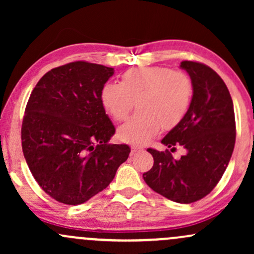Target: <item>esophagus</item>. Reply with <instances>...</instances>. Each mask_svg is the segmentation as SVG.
Here are the masks:
<instances>
[{
	"label": "esophagus",
	"mask_w": 254,
	"mask_h": 254,
	"mask_svg": "<svg viewBox=\"0 0 254 254\" xmlns=\"http://www.w3.org/2000/svg\"><path fill=\"white\" fill-rule=\"evenodd\" d=\"M141 150H142L141 147H136V145H132V147H131V153H130V155H131V156L135 155L136 153H138V151H141Z\"/></svg>",
	"instance_id": "esophagus-1"
}]
</instances>
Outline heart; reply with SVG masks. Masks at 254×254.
<instances>
[{
	"label": "heart",
	"instance_id": "obj_1",
	"mask_svg": "<svg viewBox=\"0 0 254 254\" xmlns=\"http://www.w3.org/2000/svg\"><path fill=\"white\" fill-rule=\"evenodd\" d=\"M193 98V84L183 71L166 66H142L125 71L119 84H104L100 100L115 121L123 122L136 105L138 112L122 125V141L145 144L160 127L171 130L188 115Z\"/></svg>",
	"mask_w": 254,
	"mask_h": 254
}]
</instances>
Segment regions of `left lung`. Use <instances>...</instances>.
<instances>
[{
  "instance_id": "1",
  "label": "left lung",
  "mask_w": 254,
  "mask_h": 254,
  "mask_svg": "<svg viewBox=\"0 0 254 254\" xmlns=\"http://www.w3.org/2000/svg\"><path fill=\"white\" fill-rule=\"evenodd\" d=\"M193 84V98L186 117L162 138L174 149L182 145L187 154L179 160L170 150L149 148L154 157L150 171L143 174L150 189L173 202L189 204L202 199L222 178L235 144V116L226 83L210 66L183 61Z\"/></svg>"
}]
</instances>
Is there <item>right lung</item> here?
<instances>
[{"instance_id": "add662e5", "label": "right lung", "mask_w": 254, "mask_h": 254, "mask_svg": "<svg viewBox=\"0 0 254 254\" xmlns=\"http://www.w3.org/2000/svg\"><path fill=\"white\" fill-rule=\"evenodd\" d=\"M113 72L77 61L51 69L32 90L22 151L36 182L57 202H87L110 185L129 157V145L109 143L116 129L100 100Z\"/></svg>"}]
</instances>
